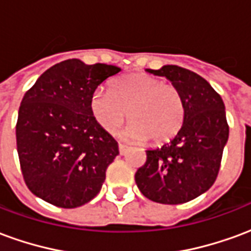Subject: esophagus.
<instances>
[{
	"label": "esophagus",
	"instance_id": "obj_1",
	"mask_svg": "<svg viewBox=\"0 0 251 251\" xmlns=\"http://www.w3.org/2000/svg\"><path fill=\"white\" fill-rule=\"evenodd\" d=\"M118 149H120L121 154H125L126 151H127V147H126L125 144H120V145H118Z\"/></svg>",
	"mask_w": 251,
	"mask_h": 251
}]
</instances>
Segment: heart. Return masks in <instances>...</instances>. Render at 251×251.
<instances>
[{
    "label": "heart",
    "instance_id": "obj_1",
    "mask_svg": "<svg viewBox=\"0 0 251 251\" xmlns=\"http://www.w3.org/2000/svg\"><path fill=\"white\" fill-rule=\"evenodd\" d=\"M94 120L104 131L115 133L125 122L131 141L158 145L174 138L183 126L185 106L179 88L148 74H130L110 84V93L97 90L90 100Z\"/></svg>",
    "mask_w": 251,
    "mask_h": 251
}]
</instances>
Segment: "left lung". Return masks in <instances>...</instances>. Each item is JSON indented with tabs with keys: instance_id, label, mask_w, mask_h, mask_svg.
Here are the masks:
<instances>
[{
	"instance_id": "left-lung-1",
	"label": "left lung",
	"mask_w": 251,
	"mask_h": 251,
	"mask_svg": "<svg viewBox=\"0 0 251 251\" xmlns=\"http://www.w3.org/2000/svg\"><path fill=\"white\" fill-rule=\"evenodd\" d=\"M179 88L185 106L183 126L174 140L147 151L137 169L142 195L161 204H181L204 194L215 183L228 138L225 103L205 79L179 66L147 70Z\"/></svg>"
}]
</instances>
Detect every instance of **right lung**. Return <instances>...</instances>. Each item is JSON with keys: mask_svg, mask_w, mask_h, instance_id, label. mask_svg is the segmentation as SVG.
Listing matches in <instances>:
<instances>
[{"mask_svg": "<svg viewBox=\"0 0 251 251\" xmlns=\"http://www.w3.org/2000/svg\"><path fill=\"white\" fill-rule=\"evenodd\" d=\"M120 72L115 66L68 59L48 68L25 93L16 141L32 194L62 208L80 207L99 194L120 151L94 120L90 100L100 83Z\"/></svg>", "mask_w": 251, "mask_h": 251, "instance_id": "obj_1", "label": "right lung"}]
</instances>
